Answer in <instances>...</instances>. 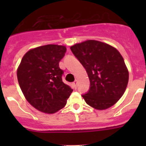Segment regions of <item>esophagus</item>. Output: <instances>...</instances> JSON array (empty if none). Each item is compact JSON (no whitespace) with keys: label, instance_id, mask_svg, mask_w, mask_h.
I'll list each match as a JSON object with an SVG mask.
<instances>
[{"label":"esophagus","instance_id":"1","mask_svg":"<svg viewBox=\"0 0 146 146\" xmlns=\"http://www.w3.org/2000/svg\"><path fill=\"white\" fill-rule=\"evenodd\" d=\"M77 82H78V81L77 80H75L74 81V82H73V83H72V85H73V86H74V88H77Z\"/></svg>","mask_w":146,"mask_h":146}]
</instances>
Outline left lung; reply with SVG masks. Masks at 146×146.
<instances>
[{"instance_id":"1","label":"left lung","mask_w":146,"mask_h":146,"mask_svg":"<svg viewBox=\"0 0 146 146\" xmlns=\"http://www.w3.org/2000/svg\"><path fill=\"white\" fill-rule=\"evenodd\" d=\"M83 66L90 89L82 95L89 106L103 110L114 105L123 96L129 81V71L116 48L96 40H87L70 47Z\"/></svg>"}]
</instances>
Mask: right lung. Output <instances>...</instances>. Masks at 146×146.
<instances>
[{"label": "right lung", "mask_w": 146, "mask_h": 146, "mask_svg": "<svg viewBox=\"0 0 146 146\" xmlns=\"http://www.w3.org/2000/svg\"><path fill=\"white\" fill-rule=\"evenodd\" d=\"M66 47L47 44L28 50L17 71L20 87L27 101L38 111L53 114L64 108L73 90L62 81L59 62Z\"/></svg>", "instance_id": "obj_1"}]
</instances>
